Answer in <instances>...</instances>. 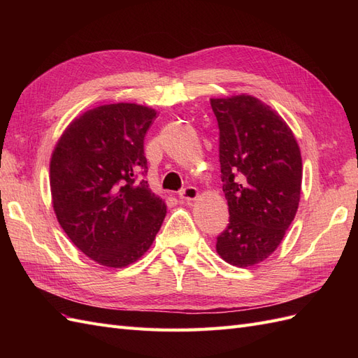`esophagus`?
I'll return each mask as SVG.
<instances>
[{
    "label": "esophagus",
    "mask_w": 358,
    "mask_h": 358,
    "mask_svg": "<svg viewBox=\"0 0 358 358\" xmlns=\"http://www.w3.org/2000/svg\"><path fill=\"white\" fill-rule=\"evenodd\" d=\"M179 199H180L182 201H185V203L197 200V199H199V189H197L196 187H188V188H185V189H182V191L179 192Z\"/></svg>",
    "instance_id": "34e87169"
}]
</instances>
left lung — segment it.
<instances>
[{
  "mask_svg": "<svg viewBox=\"0 0 358 358\" xmlns=\"http://www.w3.org/2000/svg\"><path fill=\"white\" fill-rule=\"evenodd\" d=\"M210 106L230 213L216 252L231 266L251 267L276 251L297 213L300 148L282 116L252 95L210 99Z\"/></svg>",
  "mask_w": 358,
  "mask_h": 358,
  "instance_id": "obj_1",
  "label": "left lung"
}]
</instances>
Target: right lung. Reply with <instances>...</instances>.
<instances>
[{"label":"right lung","instance_id":"obj_1","mask_svg":"<svg viewBox=\"0 0 358 358\" xmlns=\"http://www.w3.org/2000/svg\"><path fill=\"white\" fill-rule=\"evenodd\" d=\"M157 110L104 104L74 117L50 157L57 220L76 248L104 267L136 263L154 243L167 206L137 182L146 171L143 140Z\"/></svg>","mask_w":358,"mask_h":358}]
</instances>
